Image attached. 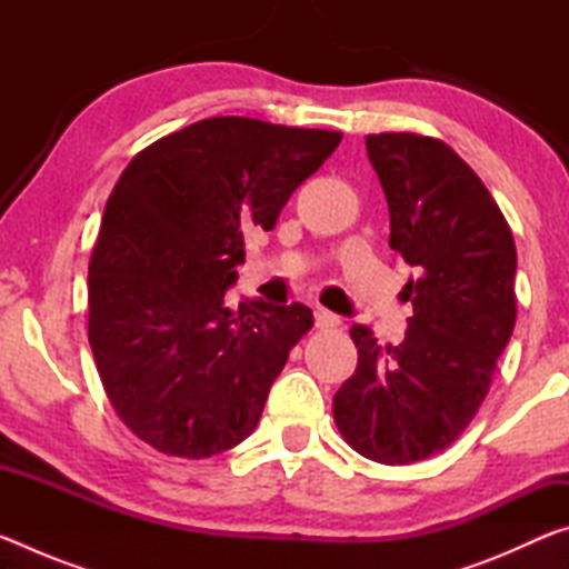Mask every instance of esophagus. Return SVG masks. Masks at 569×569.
Segmentation results:
<instances>
[{"instance_id": "1", "label": "esophagus", "mask_w": 569, "mask_h": 569, "mask_svg": "<svg viewBox=\"0 0 569 569\" xmlns=\"http://www.w3.org/2000/svg\"><path fill=\"white\" fill-rule=\"evenodd\" d=\"M341 323V319L336 313H331V311H326V308H316V326H319V329H336V326Z\"/></svg>"}]
</instances>
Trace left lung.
Masks as SVG:
<instances>
[{"label":"left lung","instance_id":"1","mask_svg":"<svg viewBox=\"0 0 569 569\" xmlns=\"http://www.w3.org/2000/svg\"><path fill=\"white\" fill-rule=\"evenodd\" d=\"M389 203V246L413 268V306L397 346L356 323L353 377L333 397L346 445L379 465L447 449L485 401L517 319V250L502 210L447 142L366 134Z\"/></svg>","mask_w":569,"mask_h":569}]
</instances>
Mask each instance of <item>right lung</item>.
I'll list each match as a JSON object with an SVG mask.
<instances>
[{
    "label": "right lung",
    "mask_w": 569,
    "mask_h": 569,
    "mask_svg": "<svg viewBox=\"0 0 569 569\" xmlns=\"http://www.w3.org/2000/svg\"><path fill=\"white\" fill-rule=\"evenodd\" d=\"M343 134L208 118L130 160L90 258L88 336L124 427L170 457L240 445L313 326L303 303H226L243 233L273 230Z\"/></svg>",
    "instance_id": "add662e5"
}]
</instances>
